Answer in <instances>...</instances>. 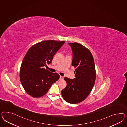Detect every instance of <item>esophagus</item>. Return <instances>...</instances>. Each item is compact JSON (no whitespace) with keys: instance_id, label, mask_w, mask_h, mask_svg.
I'll return each mask as SVG.
<instances>
[{"instance_id":"esophagus-1","label":"esophagus","mask_w":127,"mask_h":127,"mask_svg":"<svg viewBox=\"0 0 127 127\" xmlns=\"http://www.w3.org/2000/svg\"><path fill=\"white\" fill-rule=\"evenodd\" d=\"M64 78V77H63V76H60V79H63Z\"/></svg>"}]
</instances>
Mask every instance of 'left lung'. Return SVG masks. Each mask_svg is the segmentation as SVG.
<instances>
[{
    "mask_svg": "<svg viewBox=\"0 0 127 127\" xmlns=\"http://www.w3.org/2000/svg\"><path fill=\"white\" fill-rule=\"evenodd\" d=\"M69 45L72 48V65L75 68V78H64L67 85L61 93L65 101L76 104L82 102L91 93L96 80V69L93 55L88 48L77 42Z\"/></svg>",
    "mask_w": 127,
    "mask_h": 127,
    "instance_id": "1",
    "label": "left lung"
}]
</instances>
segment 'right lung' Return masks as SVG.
Returning <instances> with one entry per match:
<instances>
[{
  "mask_svg": "<svg viewBox=\"0 0 127 127\" xmlns=\"http://www.w3.org/2000/svg\"><path fill=\"white\" fill-rule=\"evenodd\" d=\"M65 41L47 40L33 45L24 56L20 71L21 82L25 92L34 98L45 95L52 85L59 79L57 73L43 68L51 63L54 55Z\"/></svg>",
  "mask_w": 127,
  "mask_h": 127,
  "instance_id": "1",
  "label": "right lung"
}]
</instances>
